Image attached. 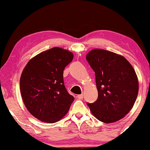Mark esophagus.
<instances>
[{"instance_id":"34e87169","label":"esophagus","mask_w":150,"mask_h":150,"mask_svg":"<svg viewBox=\"0 0 150 150\" xmlns=\"http://www.w3.org/2000/svg\"><path fill=\"white\" fill-rule=\"evenodd\" d=\"M77 98H79V99H83V94H80V95H78Z\"/></svg>"}]
</instances>
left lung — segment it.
<instances>
[{"label":"left lung","mask_w":150,"mask_h":150,"mask_svg":"<svg viewBox=\"0 0 150 150\" xmlns=\"http://www.w3.org/2000/svg\"><path fill=\"white\" fill-rule=\"evenodd\" d=\"M86 59L95 72L98 99L88 103L92 114L104 123L121 120L131 110L137 98L139 82L130 63L121 55L94 49Z\"/></svg>","instance_id":"8db88e82"}]
</instances>
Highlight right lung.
I'll use <instances>...</instances> for the list:
<instances>
[{"label": "right lung", "instance_id": "add662e5", "mask_svg": "<svg viewBox=\"0 0 150 150\" xmlns=\"http://www.w3.org/2000/svg\"><path fill=\"white\" fill-rule=\"evenodd\" d=\"M73 57L69 51L55 47L30 59L23 69L20 81L22 100L32 115L42 122H58L74 100L63 81V70Z\"/></svg>", "mask_w": 150, "mask_h": 150}]
</instances>
